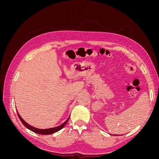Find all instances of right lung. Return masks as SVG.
<instances>
[{
	"label": "right lung",
	"instance_id": "obj_1",
	"mask_svg": "<svg viewBox=\"0 0 159 159\" xmlns=\"http://www.w3.org/2000/svg\"><path fill=\"white\" fill-rule=\"evenodd\" d=\"M17 113H18V116L19 119H20V120L21 122L22 123V124L24 125H25L28 129H30V131L34 132L36 133H38V134H50L54 133H56L57 131H60V130H61L62 128H63L66 125V124L67 123V122H68V120H69V118H68L64 123H62L61 125H60L58 126V127H54V128L47 129H37V128L34 127L30 125H28L26 122H25V121H24V120L22 119V118L20 117V115H19V113L18 112H17Z\"/></svg>",
	"mask_w": 159,
	"mask_h": 159
}]
</instances>
